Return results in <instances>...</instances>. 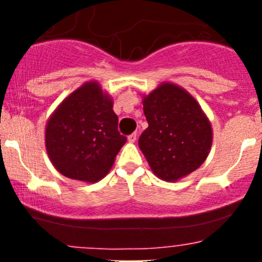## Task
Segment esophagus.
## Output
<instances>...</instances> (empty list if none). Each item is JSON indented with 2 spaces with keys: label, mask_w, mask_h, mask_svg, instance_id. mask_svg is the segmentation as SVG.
Returning a JSON list of instances; mask_svg holds the SVG:
<instances>
[{
  "label": "esophagus",
  "mask_w": 262,
  "mask_h": 262,
  "mask_svg": "<svg viewBox=\"0 0 262 262\" xmlns=\"http://www.w3.org/2000/svg\"><path fill=\"white\" fill-rule=\"evenodd\" d=\"M128 141L130 142V143H134V142L137 141V133H132L130 136L128 137Z\"/></svg>",
  "instance_id": "34e87169"
}]
</instances>
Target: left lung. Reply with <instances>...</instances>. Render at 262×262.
Returning <instances> with one entry per match:
<instances>
[{
  "label": "left lung",
  "mask_w": 262,
  "mask_h": 262,
  "mask_svg": "<svg viewBox=\"0 0 262 262\" xmlns=\"http://www.w3.org/2000/svg\"><path fill=\"white\" fill-rule=\"evenodd\" d=\"M143 112L148 128L138 144L158 178L176 181L202 166L212 147V126L194 97L162 83L144 97Z\"/></svg>",
  "instance_id": "8db88e82"
}]
</instances>
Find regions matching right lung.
<instances>
[{
	"label": "right lung",
	"mask_w": 262,
	"mask_h": 262,
	"mask_svg": "<svg viewBox=\"0 0 262 262\" xmlns=\"http://www.w3.org/2000/svg\"><path fill=\"white\" fill-rule=\"evenodd\" d=\"M113 101L96 82L71 94L50 116L46 147L53 166L66 178L95 182L104 178L126 142L118 130Z\"/></svg>",
	"instance_id": "1"
}]
</instances>
